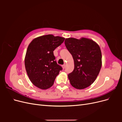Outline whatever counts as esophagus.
Masks as SVG:
<instances>
[{
    "instance_id": "obj_1",
    "label": "esophagus",
    "mask_w": 122,
    "mask_h": 122,
    "mask_svg": "<svg viewBox=\"0 0 122 122\" xmlns=\"http://www.w3.org/2000/svg\"><path fill=\"white\" fill-rule=\"evenodd\" d=\"M62 68H63L64 69L65 68V67H66V65L65 64H64V65H62Z\"/></svg>"
}]
</instances>
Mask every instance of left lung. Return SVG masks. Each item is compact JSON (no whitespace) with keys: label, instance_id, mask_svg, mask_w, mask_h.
Returning a JSON list of instances; mask_svg holds the SVG:
<instances>
[{"label":"left lung","instance_id":"left-lung-1","mask_svg":"<svg viewBox=\"0 0 122 122\" xmlns=\"http://www.w3.org/2000/svg\"><path fill=\"white\" fill-rule=\"evenodd\" d=\"M65 44L74 61V69L68 75L70 83L79 90L90 86L97 78L102 66L99 45L86 38H67Z\"/></svg>","mask_w":122,"mask_h":122}]
</instances>
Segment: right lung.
<instances>
[{"instance_id": "right-lung-1", "label": "right lung", "mask_w": 122, "mask_h": 122, "mask_svg": "<svg viewBox=\"0 0 122 122\" xmlns=\"http://www.w3.org/2000/svg\"><path fill=\"white\" fill-rule=\"evenodd\" d=\"M65 39L47 35L34 39L29 44L24 60L25 69L30 81L40 89L46 90L52 86L62 70L55 61L53 51Z\"/></svg>"}]
</instances>
